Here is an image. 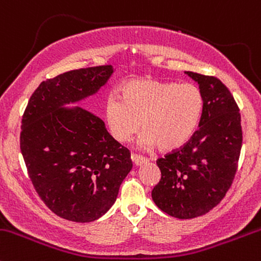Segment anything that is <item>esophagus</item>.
Masks as SVG:
<instances>
[{"label": "esophagus", "instance_id": "1", "mask_svg": "<svg viewBox=\"0 0 261 261\" xmlns=\"http://www.w3.org/2000/svg\"><path fill=\"white\" fill-rule=\"evenodd\" d=\"M130 160H132V162L134 163V166H136V167H139V166H142V165H146V163L148 162V160H147V158L141 157V155H137V154H132Z\"/></svg>", "mask_w": 261, "mask_h": 261}]
</instances>
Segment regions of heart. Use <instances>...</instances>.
I'll return each instance as SVG.
<instances>
[{
  "label": "heart",
  "instance_id": "obj_1",
  "mask_svg": "<svg viewBox=\"0 0 261 261\" xmlns=\"http://www.w3.org/2000/svg\"><path fill=\"white\" fill-rule=\"evenodd\" d=\"M203 113V96L196 85L142 77L120 87V99L109 95L104 117L118 142H128L142 127L139 146L158 144L172 150L184 146L197 129Z\"/></svg>",
  "mask_w": 261,
  "mask_h": 261
}]
</instances>
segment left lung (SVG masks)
<instances>
[{
    "mask_svg": "<svg viewBox=\"0 0 261 261\" xmlns=\"http://www.w3.org/2000/svg\"><path fill=\"white\" fill-rule=\"evenodd\" d=\"M185 72L202 93V117L198 129L181 149L157 161L161 179L152 190V198L170 216L193 219L214 208L230 189L243 132L229 89L217 77Z\"/></svg>",
    "mask_w": 261,
    "mask_h": 261,
    "instance_id": "left-lung-1",
    "label": "left lung"
}]
</instances>
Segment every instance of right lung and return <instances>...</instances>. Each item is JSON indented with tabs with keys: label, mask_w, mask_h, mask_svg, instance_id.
I'll return each instance as SVG.
<instances>
[{
	"label": "right lung",
	"mask_w": 261,
	"mask_h": 261,
	"mask_svg": "<svg viewBox=\"0 0 261 261\" xmlns=\"http://www.w3.org/2000/svg\"><path fill=\"white\" fill-rule=\"evenodd\" d=\"M113 72L95 66L42 82L23 113L20 147L32 185L54 214L70 221L103 216L132 170L129 150L103 120L70 107L95 95Z\"/></svg>",
	"instance_id": "right-lung-1"
}]
</instances>
